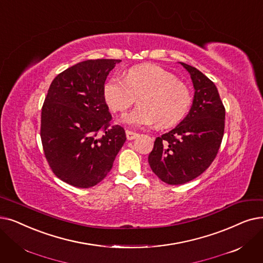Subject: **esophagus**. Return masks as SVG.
Instances as JSON below:
<instances>
[{"label": "esophagus", "instance_id": "obj_1", "mask_svg": "<svg viewBox=\"0 0 263 263\" xmlns=\"http://www.w3.org/2000/svg\"><path fill=\"white\" fill-rule=\"evenodd\" d=\"M125 135H127V139H128L129 141H132V140L136 139V138H138V136H139V134H138V133L132 132V131H130V130H127V131H125Z\"/></svg>", "mask_w": 263, "mask_h": 263}]
</instances>
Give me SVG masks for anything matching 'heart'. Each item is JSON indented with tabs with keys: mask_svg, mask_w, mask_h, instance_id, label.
<instances>
[{
	"mask_svg": "<svg viewBox=\"0 0 263 263\" xmlns=\"http://www.w3.org/2000/svg\"><path fill=\"white\" fill-rule=\"evenodd\" d=\"M103 93L115 112H124L139 98L140 105L123 118L132 127H146L155 122L159 127H168L184 117L191 104L189 87L156 65L131 67L124 78L110 77Z\"/></svg>",
	"mask_w": 263,
	"mask_h": 263,
	"instance_id": "obj_1",
	"label": "heart"
}]
</instances>
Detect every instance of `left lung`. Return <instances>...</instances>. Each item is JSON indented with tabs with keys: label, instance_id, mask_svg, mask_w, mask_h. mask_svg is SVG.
<instances>
[{
	"label": "left lung",
	"instance_id": "left-lung-1",
	"mask_svg": "<svg viewBox=\"0 0 263 263\" xmlns=\"http://www.w3.org/2000/svg\"><path fill=\"white\" fill-rule=\"evenodd\" d=\"M190 73L195 99L186 118L156 139L148 156L153 172L168 185L195 179L212 164L224 132L226 108L215 84L196 67L180 62Z\"/></svg>",
	"mask_w": 263,
	"mask_h": 263
}]
</instances>
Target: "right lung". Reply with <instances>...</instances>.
<instances>
[{
	"instance_id": "right-lung-1",
	"label": "right lung",
	"mask_w": 263,
	"mask_h": 263,
	"mask_svg": "<svg viewBox=\"0 0 263 263\" xmlns=\"http://www.w3.org/2000/svg\"><path fill=\"white\" fill-rule=\"evenodd\" d=\"M121 60L79 62L58 74L42 107L41 140L53 174L76 188L93 187L112 167L127 140L111 125L104 99L109 72Z\"/></svg>"
}]
</instances>
